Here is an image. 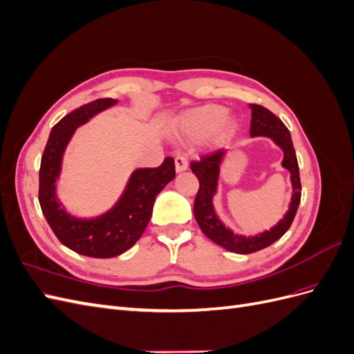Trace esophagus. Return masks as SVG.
Wrapping results in <instances>:
<instances>
[{"mask_svg": "<svg viewBox=\"0 0 354 354\" xmlns=\"http://www.w3.org/2000/svg\"><path fill=\"white\" fill-rule=\"evenodd\" d=\"M187 169V159L183 155H177L176 156V171L177 173H183V171Z\"/></svg>", "mask_w": 354, "mask_h": 354, "instance_id": "obj_1", "label": "esophagus"}]
</instances>
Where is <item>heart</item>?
Here are the masks:
<instances>
[{"label": "heart", "instance_id": "1", "mask_svg": "<svg viewBox=\"0 0 354 354\" xmlns=\"http://www.w3.org/2000/svg\"><path fill=\"white\" fill-rule=\"evenodd\" d=\"M226 116L227 109L224 106H201L180 118L178 131L187 140H201L211 134L212 143L223 145L238 130L236 120Z\"/></svg>", "mask_w": 354, "mask_h": 354}]
</instances>
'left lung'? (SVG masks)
<instances>
[{
  "mask_svg": "<svg viewBox=\"0 0 354 354\" xmlns=\"http://www.w3.org/2000/svg\"><path fill=\"white\" fill-rule=\"evenodd\" d=\"M251 109V137H269L279 146L283 152L282 167L289 171L292 183V196L289 208L279 223L273 226L270 230H264L257 233L254 236H243V234L233 233L229 227L223 224V221L217 217L216 209L212 205V199L217 194L220 168L226 151H217L211 155L202 156L201 160L192 162L190 168L199 180V190L195 198V218L199 224L201 230L207 238L212 242L226 248L227 251L236 254H251L267 248V246L281 239L286 230L291 227L294 217L297 214L299 199H301V183H299V169L297 162V155L294 151L292 138L285 124L272 113L269 109L263 108L260 104H250Z\"/></svg>",
  "mask_w": 354,
  "mask_h": 354,
  "instance_id": "left-lung-1",
  "label": "left lung"
}]
</instances>
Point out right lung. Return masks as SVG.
Wrapping results in <instances>:
<instances>
[{
  "label": "right lung",
  "instance_id": "1",
  "mask_svg": "<svg viewBox=\"0 0 354 354\" xmlns=\"http://www.w3.org/2000/svg\"><path fill=\"white\" fill-rule=\"evenodd\" d=\"M113 99H97L72 111L53 127L39 168V205L57 239L69 250L94 259H112L140 239L152 217L158 194L176 176L173 158L156 168H137L115 205L97 217L81 218L69 214L57 198L63 153L72 136L93 116L112 108Z\"/></svg>",
  "mask_w": 354,
  "mask_h": 354
}]
</instances>
